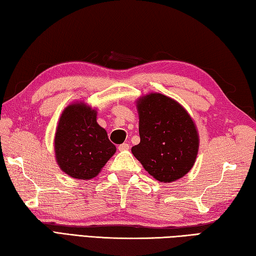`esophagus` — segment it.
I'll use <instances>...</instances> for the list:
<instances>
[{
  "mask_svg": "<svg viewBox=\"0 0 256 256\" xmlns=\"http://www.w3.org/2000/svg\"><path fill=\"white\" fill-rule=\"evenodd\" d=\"M130 148V144L128 143H123L118 145V151H128Z\"/></svg>",
  "mask_w": 256,
  "mask_h": 256,
  "instance_id": "1",
  "label": "esophagus"
}]
</instances>
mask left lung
Wrapping results in <instances>:
<instances>
[{"instance_id":"obj_1","label":"left lung","mask_w":256,"mask_h":256,"mask_svg":"<svg viewBox=\"0 0 256 256\" xmlns=\"http://www.w3.org/2000/svg\"><path fill=\"white\" fill-rule=\"evenodd\" d=\"M141 141L132 153L160 182L184 176L196 158L198 136L188 112L176 101L152 93L138 101Z\"/></svg>"}]
</instances>
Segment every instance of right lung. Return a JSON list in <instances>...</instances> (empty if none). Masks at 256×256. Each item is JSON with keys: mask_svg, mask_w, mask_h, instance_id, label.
<instances>
[{"mask_svg": "<svg viewBox=\"0 0 256 256\" xmlns=\"http://www.w3.org/2000/svg\"><path fill=\"white\" fill-rule=\"evenodd\" d=\"M55 156L63 172L74 178L96 176L116 151L96 122V111L83 103L68 105L60 118L54 140Z\"/></svg>", "mask_w": 256, "mask_h": 256, "instance_id": "1", "label": "right lung"}]
</instances>
